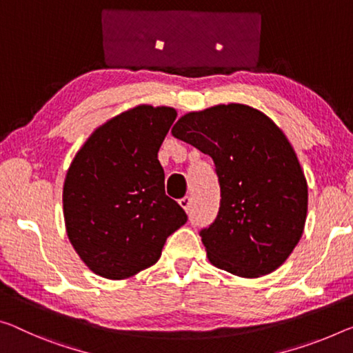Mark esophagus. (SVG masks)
Segmentation results:
<instances>
[{"label":"esophagus","instance_id":"1","mask_svg":"<svg viewBox=\"0 0 353 353\" xmlns=\"http://www.w3.org/2000/svg\"><path fill=\"white\" fill-rule=\"evenodd\" d=\"M179 204H181V207L187 212V214H190V210H192V198H188V196L182 198L181 201H179Z\"/></svg>","mask_w":353,"mask_h":353}]
</instances>
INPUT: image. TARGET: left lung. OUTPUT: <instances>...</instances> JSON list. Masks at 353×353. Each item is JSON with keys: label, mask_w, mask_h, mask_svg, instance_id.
<instances>
[{"label": "left lung", "mask_w": 353, "mask_h": 353, "mask_svg": "<svg viewBox=\"0 0 353 353\" xmlns=\"http://www.w3.org/2000/svg\"><path fill=\"white\" fill-rule=\"evenodd\" d=\"M171 133L215 163L220 210L201 231L210 264L242 278L275 272L307 212L305 172L281 128L259 110L228 103L183 114Z\"/></svg>", "instance_id": "left-lung-1"}]
</instances>
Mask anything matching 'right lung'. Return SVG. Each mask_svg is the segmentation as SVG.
I'll return each mask as SVG.
<instances>
[{"mask_svg":"<svg viewBox=\"0 0 353 353\" xmlns=\"http://www.w3.org/2000/svg\"><path fill=\"white\" fill-rule=\"evenodd\" d=\"M177 111L138 105L111 117L86 139L67 170L65 231L96 275L125 279L160 259L187 215L165 194L159 149Z\"/></svg>","mask_w":353,"mask_h":353,"instance_id":"obj_1","label":"right lung"}]
</instances>
